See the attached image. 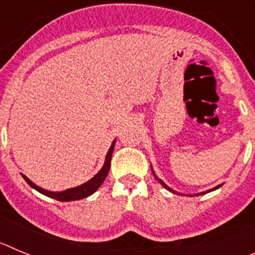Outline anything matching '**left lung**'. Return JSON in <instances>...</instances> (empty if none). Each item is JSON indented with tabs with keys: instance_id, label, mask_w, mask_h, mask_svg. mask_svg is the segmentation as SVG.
<instances>
[{
	"instance_id": "obj_1",
	"label": "left lung",
	"mask_w": 255,
	"mask_h": 255,
	"mask_svg": "<svg viewBox=\"0 0 255 255\" xmlns=\"http://www.w3.org/2000/svg\"><path fill=\"white\" fill-rule=\"evenodd\" d=\"M153 175H154V172H153ZM154 176H155V175H154ZM155 179H157V180H158L159 182H161L162 185H163V188H166V189H167V190H170V191H172V193H175V194H177L176 191H175V190H172V189H171L170 186H167V185H166V184H164V182L162 181V180H159L158 177L155 176ZM220 186H221V185H217V186H216V188H213V189H209V190H207V191H203V193H198V194H195V195H203V194H206V193H209V191H213V190H216V189H218V188H220ZM190 197H193V195H190Z\"/></svg>"
}]
</instances>
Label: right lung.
Instances as JSON below:
<instances>
[{
	"mask_svg": "<svg viewBox=\"0 0 255 255\" xmlns=\"http://www.w3.org/2000/svg\"><path fill=\"white\" fill-rule=\"evenodd\" d=\"M115 141L116 140H114L111 148H110V150L107 152L105 164H103V167L100 170V172L97 173L93 179L84 182V184L80 186L67 189V190H64V191H49V190H46V189L39 188L38 185H35L34 182H31L30 180H29L26 176H24V175H22V177H24V180H25V181L28 182L29 185H30L33 189H35L37 191L42 193L43 195H47V197L53 198V199L56 200H60V202H71V200H79V199H83V198H87L89 197V195L93 194L94 191H97V189L102 185L105 179L107 177V173L108 171H110V166H111V157H112V153H114Z\"/></svg>",
	"mask_w": 255,
	"mask_h": 255,
	"instance_id": "right-lung-1",
	"label": "right lung"
}]
</instances>
